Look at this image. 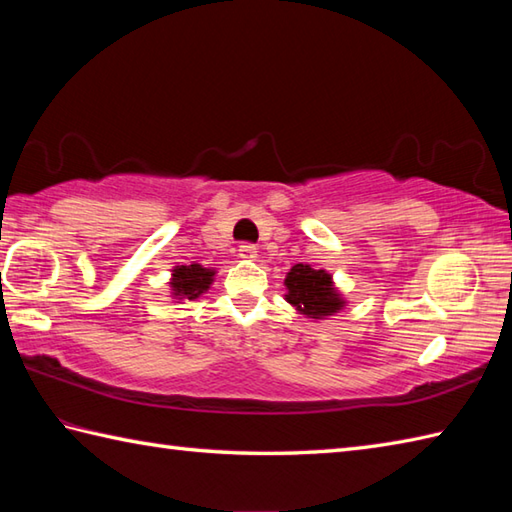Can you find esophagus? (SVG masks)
I'll return each instance as SVG.
<instances>
[{
    "mask_svg": "<svg viewBox=\"0 0 512 512\" xmlns=\"http://www.w3.org/2000/svg\"><path fill=\"white\" fill-rule=\"evenodd\" d=\"M239 259H246V262H253V259H257V246L253 244H242L239 246Z\"/></svg>",
    "mask_w": 512,
    "mask_h": 512,
    "instance_id": "esophagus-1",
    "label": "esophagus"
}]
</instances>
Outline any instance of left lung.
<instances>
[{
	"label": "left lung",
	"mask_w": 512,
	"mask_h": 512,
	"mask_svg": "<svg viewBox=\"0 0 512 512\" xmlns=\"http://www.w3.org/2000/svg\"><path fill=\"white\" fill-rule=\"evenodd\" d=\"M286 301L308 319H325L343 310L345 301L334 288L332 275L314 270L308 264H295L284 279Z\"/></svg>",
	"instance_id": "left-lung-1"
}]
</instances>
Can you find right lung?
<instances>
[{
	"instance_id": "right-lung-1",
	"label": "right lung",
	"mask_w": 512,
	"mask_h": 512,
	"mask_svg": "<svg viewBox=\"0 0 512 512\" xmlns=\"http://www.w3.org/2000/svg\"><path fill=\"white\" fill-rule=\"evenodd\" d=\"M215 270L204 268L200 264H189V266H176L171 270V297L173 299H198L202 292H206L213 284Z\"/></svg>"
}]
</instances>
